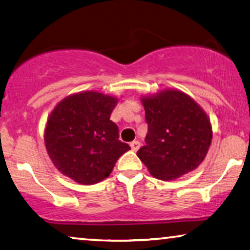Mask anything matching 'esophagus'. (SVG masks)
<instances>
[{
  "instance_id": "obj_1",
  "label": "esophagus",
  "mask_w": 250,
  "mask_h": 250,
  "mask_svg": "<svg viewBox=\"0 0 250 250\" xmlns=\"http://www.w3.org/2000/svg\"><path fill=\"white\" fill-rule=\"evenodd\" d=\"M140 146H141V144L138 140L132 141L131 144H130V146H131V149L133 150V151H138V149L140 148Z\"/></svg>"
}]
</instances>
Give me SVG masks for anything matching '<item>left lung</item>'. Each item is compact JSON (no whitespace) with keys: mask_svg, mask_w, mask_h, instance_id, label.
I'll return each instance as SVG.
<instances>
[{"mask_svg":"<svg viewBox=\"0 0 250 250\" xmlns=\"http://www.w3.org/2000/svg\"><path fill=\"white\" fill-rule=\"evenodd\" d=\"M142 104L148 133L137 156L150 173L171 180L195 170L205 159L212 138L205 111L177 90L144 98Z\"/></svg>","mask_w":250,"mask_h":250,"instance_id":"obj_1","label":"left lung"}]
</instances>
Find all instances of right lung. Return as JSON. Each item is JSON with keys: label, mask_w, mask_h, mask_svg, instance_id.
Wrapping results in <instances>:
<instances>
[{"label": "right lung", "mask_w": 250, "mask_h": 250, "mask_svg": "<svg viewBox=\"0 0 250 250\" xmlns=\"http://www.w3.org/2000/svg\"><path fill=\"white\" fill-rule=\"evenodd\" d=\"M118 99L86 91L55 106L47 120L44 142L51 160L63 175L82 185L109 177L119 157L130 146L119 140L110 120Z\"/></svg>", "instance_id": "add662e5"}]
</instances>
